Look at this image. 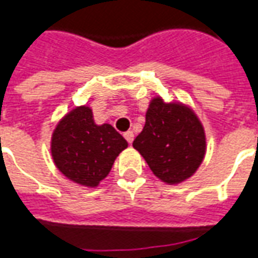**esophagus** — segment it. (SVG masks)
I'll use <instances>...</instances> for the list:
<instances>
[{"mask_svg": "<svg viewBox=\"0 0 258 258\" xmlns=\"http://www.w3.org/2000/svg\"><path fill=\"white\" fill-rule=\"evenodd\" d=\"M124 138L127 140L128 144H133V141H134V133H133V131H127V133L124 134Z\"/></svg>", "mask_w": 258, "mask_h": 258, "instance_id": "1", "label": "esophagus"}]
</instances>
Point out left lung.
<instances>
[{"instance_id": "left-lung-1", "label": "left lung", "mask_w": 258, "mask_h": 258, "mask_svg": "<svg viewBox=\"0 0 258 258\" xmlns=\"http://www.w3.org/2000/svg\"><path fill=\"white\" fill-rule=\"evenodd\" d=\"M152 173L166 184L192 177L206 155L205 128L189 106L153 98L144 130L133 142Z\"/></svg>"}]
</instances>
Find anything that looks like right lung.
Listing matches in <instances>:
<instances>
[{"mask_svg": "<svg viewBox=\"0 0 258 258\" xmlns=\"http://www.w3.org/2000/svg\"><path fill=\"white\" fill-rule=\"evenodd\" d=\"M127 146V141L110 124H95L91 107L77 106L53 130L51 153L66 178L95 188Z\"/></svg>", "mask_w": 258, "mask_h": 258, "instance_id": "right-lung-1", "label": "right lung"}]
</instances>
